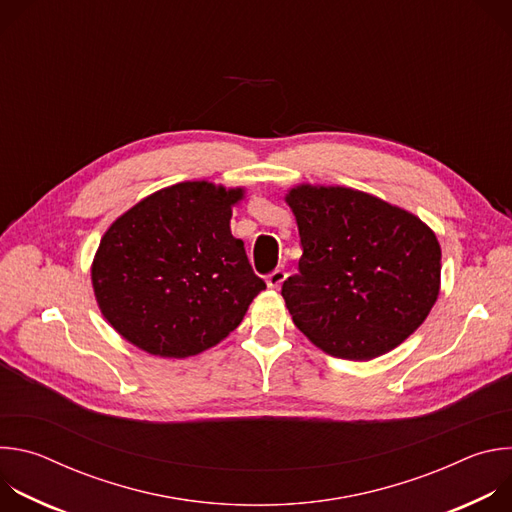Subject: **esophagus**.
<instances>
[{"label":"esophagus","instance_id":"1","mask_svg":"<svg viewBox=\"0 0 512 512\" xmlns=\"http://www.w3.org/2000/svg\"><path fill=\"white\" fill-rule=\"evenodd\" d=\"M285 277H287V273H285L283 269H273V271L267 275V285L273 287V289H277V287L285 281Z\"/></svg>","mask_w":512,"mask_h":512}]
</instances>
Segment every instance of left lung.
I'll list each match as a JSON object with an SVG mask.
<instances>
[{
	"instance_id": "8db88e82",
	"label": "left lung",
	"mask_w": 512,
	"mask_h": 512,
	"mask_svg": "<svg viewBox=\"0 0 512 512\" xmlns=\"http://www.w3.org/2000/svg\"><path fill=\"white\" fill-rule=\"evenodd\" d=\"M302 257L281 285L294 324L324 352L371 360L413 334L440 294L442 251L411 212L342 186L291 188Z\"/></svg>"
}]
</instances>
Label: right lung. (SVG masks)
I'll return each instance as SVG.
<instances>
[{"instance_id":"1","label":"right lung","mask_w":512,"mask_h":512,"mask_svg":"<svg viewBox=\"0 0 512 512\" xmlns=\"http://www.w3.org/2000/svg\"><path fill=\"white\" fill-rule=\"evenodd\" d=\"M243 190L182 182L137 202L109 227L93 261L103 316L137 348L198 354L233 332L265 289L243 241L231 235V206Z\"/></svg>"}]
</instances>
